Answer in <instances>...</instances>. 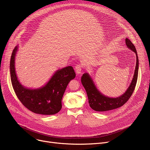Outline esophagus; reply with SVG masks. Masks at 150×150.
<instances>
[{
    "instance_id": "1",
    "label": "esophagus",
    "mask_w": 150,
    "mask_h": 150,
    "mask_svg": "<svg viewBox=\"0 0 150 150\" xmlns=\"http://www.w3.org/2000/svg\"><path fill=\"white\" fill-rule=\"evenodd\" d=\"M75 72L77 74H80L81 73V71L83 69V65L82 64H77L75 66Z\"/></svg>"
}]
</instances>
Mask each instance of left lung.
<instances>
[{
	"mask_svg": "<svg viewBox=\"0 0 150 150\" xmlns=\"http://www.w3.org/2000/svg\"><path fill=\"white\" fill-rule=\"evenodd\" d=\"M125 42L128 48L136 53V65L131 83L127 91L122 95L114 98L106 96L97 89L92 76L88 73L85 72L81 76V83L87 93L89 106L94 111L103 112L121 107L127 103L135 89L139 66L137 53L135 46L129 39L126 38Z\"/></svg>",
	"mask_w": 150,
	"mask_h": 150,
	"instance_id": "left-lung-1",
	"label": "left lung"
}]
</instances>
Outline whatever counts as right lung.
<instances>
[{
    "label": "right lung",
    "mask_w": 150,
    "mask_h": 150,
    "mask_svg": "<svg viewBox=\"0 0 150 150\" xmlns=\"http://www.w3.org/2000/svg\"><path fill=\"white\" fill-rule=\"evenodd\" d=\"M19 46L14 49L10 71L14 91L23 105L31 112L42 115H53L62 108L61 100L69 83L76 75L72 66L57 70L45 85L36 89L25 87L19 81L15 69V58Z\"/></svg>",
    "instance_id": "right-lung-1"
}]
</instances>
